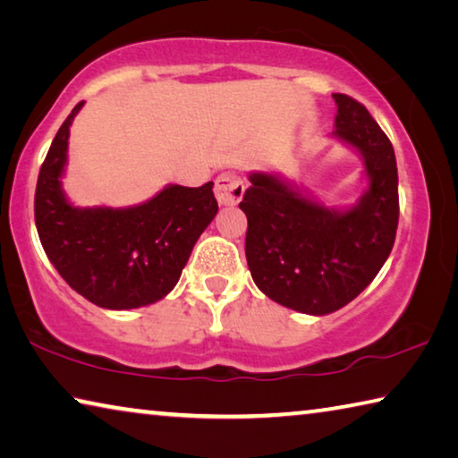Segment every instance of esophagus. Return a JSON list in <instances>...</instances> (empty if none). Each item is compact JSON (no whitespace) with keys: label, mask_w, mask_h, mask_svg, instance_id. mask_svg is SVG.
Instances as JSON below:
<instances>
[{"label":"esophagus","mask_w":458,"mask_h":458,"mask_svg":"<svg viewBox=\"0 0 458 458\" xmlns=\"http://www.w3.org/2000/svg\"><path fill=\"white\" fill-rule=\"evenodd\" d=\"M244 196V180L236 172H224L216 180V198L224 206H234Z\"/></svg>","instance_id":"1"}]
</instances>
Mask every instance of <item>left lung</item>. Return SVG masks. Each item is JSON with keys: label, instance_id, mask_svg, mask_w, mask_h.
I'll use <instances>...</instances> for the list:
<instances>
[{"label": "left lung", "instance_id": "obj_1", "mask_svg": "<svg viewBox=\"0 0 458 458\" xmlns=\"http://www.w3.org/2000/svg\"><path fill=\"white\" fill-rule=\"evenodd\" d=\"M335 137L363 155L369 188L345 212L329 210L270 174H252L246 262L275 303L309 315L345 307L374 281L398 228V167L390 139L358 100L335 92Z\"/></svg>", "mask_w": 458, "mask_h": 458}]
</instances>
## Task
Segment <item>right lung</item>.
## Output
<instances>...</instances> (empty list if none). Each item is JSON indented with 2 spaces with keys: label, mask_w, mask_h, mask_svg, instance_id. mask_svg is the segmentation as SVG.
<instances>
[{
  "label": "right lung",
  "mask_w": 458,
  "mask_h": 458,
  "mask_svg": "<svg viewBox=\"0 0 458 458\" xmlns=\"http://www.w3.org/2000/svg\"><path fill=\"white\" fill-rule=\"evenodd\" d=\"M82 103L62 123L36 183L34 218L44 252L72 289L103 309H137L180 281L191 248L214 220V183L167 185L141 206L74 208L62 191L68 135Z\"/></svg>",
  "instance_id": "1"
}]
</instances>
